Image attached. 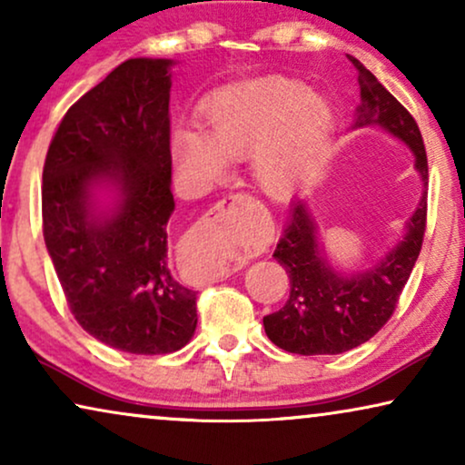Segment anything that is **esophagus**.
<instances>
[{
    "label": "esophagus",
    "instance_id": "esophagus-1",
    "mask_svg": "<svg viewBox=\"0 0 465 465\" xmlns=\"http://www.w3.org/2000/svg\"><path fill=\"white\" fill-rule=\"evenodd\" d=\"M243 199H245V196L232 194V196H228V199L220 201L218 205H213L212 209H209L207 222L220 218V215L224 213L228 207H234V205H237V203H241ZM199 232H207V231H205V228H203V231H199ZM196 250H199V247H194L193 241H190V243H186V247H183V250H182V258L186 260V262H194V266H196V271H199L201 279H205V282H213V279H224V277L231 275V271H232L231 264H224V262H209V260H207L205 256H193V253H199ZM190 257H194L195 260L190 261Z\"/></svg>",
    "mask_w": 465,
    "mask_h": 465
}]
</instances>
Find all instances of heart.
<instances>
[{"label": "heart", "instance_id": "heart-1", "mask_svg": "<svg viewBox=\"0 0 465 465\" xmlns=\"http://www.w3.org/2000/svg\"><path fill=\"white\" fill-rule=\"evenodd\" d=\"M205 131L171 135V163L183 186L205 190L220 182L231 161L250 156L253 182L283 199L313 167L334 133V112L307 84L260 75L222 86L201 110Z\"/></svg>", "mask_w": 465, "mask_h": 465}]
</instances>
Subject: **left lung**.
<instances>
[{
  "label": "left lung",
  "instance_id": "1",
  "mask_svg": "<svg viewBox=\"0 0 465 465\" xmlns=\"http://www.w3.org/2000/svg\"><path fill=\"white\" fill-rule=\"evenodd\" d=\"M358 74L360 105L351 129H379L398 139L415 156L421 196L404 222L402 237L377 262L360 271H342L323 250L309 203L292 201L288 224L272 256L290 277V298L277 313L264 317V332L277 347L301 355H336L372 339L396 309L402 288L421 252L428 213V156L415 118L374 78L349 56Z\"/></svg>",
  "mask_w": 465,
  "mask_h": 465
}]
</instances>
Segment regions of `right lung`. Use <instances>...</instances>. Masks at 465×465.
Wrapping results in <instances>:
<instances>
[{
	"label": "right lung",
	"mask_w": 465,
	"mask_h": 465,
	"mask_svg": "<svg viewBox=\"0 0 465 465\" xmlns=\"http://www.w3.org/2000/svg\"><path fill=\"white\" fill-rule=\"evenodd\" d=\"M173 59H129L69 107L42 175L44 241L67 304L107 347L173 353L196 292L169 269Z\"/></svg>",
	"instance_id": "1"
}]
</instances>
